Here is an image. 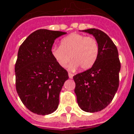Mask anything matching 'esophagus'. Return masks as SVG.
I'll use <instances>...</instances> for the list:
<instances>
[{
    "label": "esophagus",
    "mask_w": 134,
    "mask_h": 134,
    "mask_svg": "<svg viewBox=\"0 0 134 134\" xmlns=\"http://www.w3.org/2000/svg\"><path fill=\"white\" fill-rule=\"evenodd\" d=\"M74 77V74H71V73H69V77L70 78V79H72Z\"/></svg>",
    "instance_id": "1"
}]
</instances>
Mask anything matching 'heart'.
<instances>
[{
    "label": "heart",
    "mask_w": 134,
    "mask_h": 134,
    "mask_svg": "<svg viewBox=\"0 0 134 134\" xmlns=\"http://www.w3.org/2000/svg\"><path fill=\"white\" fill-rule=\"evenodd\" d=\"M99 52L97 40L92 37L80 34H72L61 40L60 46H54L51 54L60 67L64 68L70 61L69 69L75 71L78 67L82 70L91 69L95 64Z\"/></svg>",
    "instance_id": "heart-1"
}]
</instances>
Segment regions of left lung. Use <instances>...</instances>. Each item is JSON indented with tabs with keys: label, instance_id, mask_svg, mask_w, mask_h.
Listing matches in <instances>:
<instances>
[{
	"label": "left lung",
	"instance_id": "obj_1",
	"mask_svg": "<svg viewBox=\"0 0 134 134\" xmlns=\"http://www.w3.org/2000/svg\"><path fill=\"white\" fill-rule=\"evenodd\" d=\"M97 40L99 52L97 60L90 69L74 75V92L78 105L82 111L94 113L106 108L119 88L121 68L115 44L105 32L97 29L82 30Z\"/></svg>",
	"mask_w": 134,
	"mask_h": 134
}]
</instances>
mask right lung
I'll return each instance as SVG.
<instances>
[{
	"label": "right lung",
	"mask_w": 134,
	"mask_h": 134,
	"mask_svg": "<svg viewBox=\"0 0 134 134\" xmlns=\"http://www.w3.org/2000/svg\"><path fill=\"white\" fill-rule=\"evenodd\" d=\"M66 34L38 29L20 46L15 67V85L23 105L38 115L55 111L67 71L57 63L51 54L56 38Z\"/></svg>",
	"instance_id": "1"
}]
</instances>
